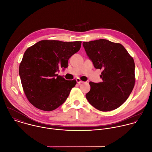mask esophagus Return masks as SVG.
I'll return each mask as SVG.
<instances>
[{
    "mask_svg": "<svg viewBox=\"0 0 152 152\" xmlns=\"http://www.w3.org/2000/svg\"><path fill=\"white\" fill-rule=\"evenodd\" d=\"M76 82H77L78 83H83V82L82 80H81L80 79V78H76Z\"/></svg>",
    "mask_w": 152,
    "mask_h": 152,
    "instance_id": "34e87169",
    "label": "esophagus"
}]
</instances>
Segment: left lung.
<instances>
[{
    "label": "left lung",
    "instance_id": "1",
    "mask_svg": "<svg viewBox=\"0 0 152 152\" xmlns=\"http://www.w3.org/2000/svg\"><path fill=\"white\" fill-rule=\"evenodd\" d=\"M96 69H102V82H89L86 94L88 102L101 111L120 107L127 99L135 84V64L133 57L120 43L105 39L83 42Z\"/></svg>",
    "mask_w": 152,
    "mask_h": 152
}]
</instances>
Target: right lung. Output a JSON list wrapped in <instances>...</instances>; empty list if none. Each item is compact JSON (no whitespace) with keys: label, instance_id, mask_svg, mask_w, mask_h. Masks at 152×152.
I'll return each instance as SVG.
<instances>
[{"label":"right lung","instance_id":"add662e5","mask_svg":"<svg viewBox=\"0 0 152 152\" xmlns=\"http://www.w3.org/2000/svg\"><path fill=\"white\" fill-rule=\"evenodd\" d=\"M81 43L41 40L25 51L19 73L23 92L35 108L51 111L65 102L76 81L67 80L57 73L67 67L69 59L80 50Z\"/></svg>","mask_w":152,"mask_h":152}]
</instances>
